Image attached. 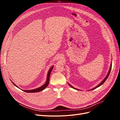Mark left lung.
I'll return each instance as SVG.
<instances>
[{"label": "left lung", "mask_w": 120, "mask_h": 120, "mask_svg": "<svg viewBox=\"0 0 120 120\" xmlns=\"http://www.w3.org/2000/svg\"><path fill=\"white\" fill-rule=\"evenodd\" d=\"M111 67H112V65H110V69H109V73H108V75H107V76L105 77V78L104 79V80L100 84H99L97 86H96L95 87H94V88H93V89H92L91 90H94V89H96V88H97L98 87H99V86H101L102 85H103V84H104V83L106 81V80L107 79V78H108V77H109V74H110V71H111ZM69 85H70L72 88H73V89H75V90H78V89H75V88H74V87H73V86H72L71 85H70L69 84Z\"/></svg>", "instance_id": "1"}]
</instances>
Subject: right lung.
<instances>
[{
	"mask_svg": "<svg viewBox=\"0 0 120 120\" xmlns=\"http://www.w3.org/2000/svg\"><path fill=\"white\" fill-rule=\"evenodd\" d=\"M53 68V66H52L51 68H50L49 69V70L48 73V75H47V80H46V82L45 83V84H44V85H43L42 86L37 88V89H34V90H23L24 91L26 92H28V93H33V92H39V91H41L43 90H44V89H45V88L46 87L48 86V85H49V77H50V73H51V71L52 70V68ZM13 84L16 87H18L16 85H15L14 83Z\"/></svg>",
	"mask_w": 120,
	"mask_h": 120,
	"instance_id": "obj_1",
	"label": "right lung"
}]
</instances>
